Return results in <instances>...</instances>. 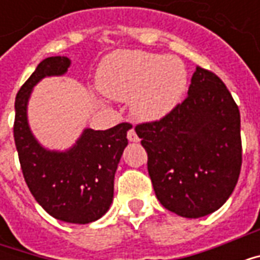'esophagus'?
<instances>
[{
	"label": "esophagus",
	"mask_w": 260,
	"mask_h": 260,
	"mask_svg": "<svg viewBox=\"0 0 260 260\" xmlns=\"http://www.w3.org/2000/svg\"><path fill=\"white\" fill-rule=\"evenodd\" d=\"M126 138H128V141L129 142H139V138H138V135H136V132L134 128H131V129L128 131V135H126Z\"/></svg>",
	"instance_id": "obj_1"
}]
</instances>
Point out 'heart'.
I'll use <instances>...</instances> for the list:
<instances>
[{"mask_svg": "<svg viewBox=\"0 0 260 260\" xmlns=\"http://www.w3.org/2000/svg\"><path fill=\"white\" fill-rule=\"evenodd\" d=\"M97 82L106 96L128 102L132 115L141 121L167 117L184 96L188 74L174 55L141 50H119L103 59Z\"/></svg>", "mask_w": 260, "mask_h": 260, "instance_id": "obj_1", "label": "heart"}]
</instances>
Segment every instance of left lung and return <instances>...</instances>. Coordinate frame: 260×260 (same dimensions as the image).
<instances>
[{
	"instance_id": "obj_1",
	"label": "left lung",
	"mask_w": 260,
	"mask_h": 260,
	"mask_svg": "<svg viewBox=\"0 0 260 260\" xmlns=\"http://www.w3.org/2000/svg\"><path fill=\"white\" fill-rule=\"evenodd\" d=\"M135 131L147 152L153 189L167 210L199 218L227 202L242 163L241 117L218 76L196 67L185 100Z\"/></svg>"
}]
</instances>
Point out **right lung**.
Segmentation results:
<instances>
[{
    "label": "right lung",
    "instance_id": "right-lung-1",
    "mask_svg": "<svg viewBox=\"0 0 260 260\" xmlns=\"http://www.w3.org/2000/svg\"><path fill=\"white\" fill-rule=\"evenodd\" d=\"M71 67L68 57H48L20 87L15 100L14 138L20 167L37 203L57 220L87 224L103 217L114 198V175L128 145L129 124L106 131L85 128L67 150L44 147L33 135L27 104L33 87L44 78L62 76Z\"/></svg>",
    "mask_w": 260,
    "mask_h": 260
}]
</instances>
